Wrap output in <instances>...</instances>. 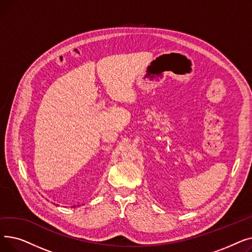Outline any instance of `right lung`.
I'll return each mask as SVG.
<instances>
[{"instance_id": "right-lung-1", "label": "right lung", "mask_w": 252, "mask_h": 252, "mask_svg": "<svg viewBox=\"0 0 252 252\" xmlns=\"http://www.w3.org/2000/svg\"><path fill=\"white\" fill-rule=\"evenodd\" d=\"M72 207H74V206H72Z\"/></svg>"}]
</instances>
